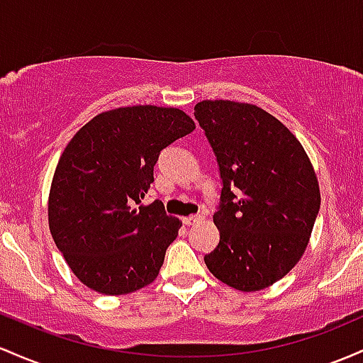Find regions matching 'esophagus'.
<instances>
[{
  "instance_id": "34e87169",
  "label": "esophagus",
  "mask_w": 363,
  "mask_h": 363,
  "mask_svg": "<svg viewBox=\"0 0 363 363\" xmlns=\"http://www.w3.org/2000/svg\"><path fill=\"white\" fill-rule=\"evenodd\" d=\"M202 216L201 214H195V216H186V218H183V225L185 226H190V225H195V223H201L202 221Z\"/></svg>"
}]
</instances>
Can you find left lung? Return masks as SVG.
<instances>
[{"mask_svg": "<svg viewBox=\"0 0 363 363\" xmlns=\"http://www.w3.org/2000/svg\"><path fill=\"white\" fill-rule=\"evenodd\" d=\"M194 115L223 180L207 269L240 291L264 290L307 248L320 207L315 171L296 137L259 106L202 101Z\"/></svg>", "mask_w": 363, "mask_h": 363, "instance_id": "1", "label": "left lung"}]
</instances>
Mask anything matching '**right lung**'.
I'll return each mask as SVG.
<instances>
[{"label":"right lung","mask_w":363,"mask_h":363,"mask_svg":"<svg viewBox=\"0 0 363 363\" xmlns=\"http://www.w3.org/2000/svg\"><path fill=\"white\" fill-rule=\"evenodd\" d=\"M194 130L182 109L128 106L92 118L68 142L48 216L56 247L85 286L127 295L157 278L182 223L161 201L140 202L161 150Z\"/></svg>","instance_id":"right-lung-1"}]
</instances>
